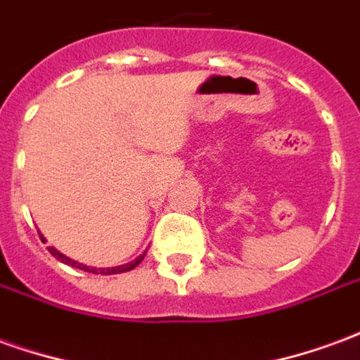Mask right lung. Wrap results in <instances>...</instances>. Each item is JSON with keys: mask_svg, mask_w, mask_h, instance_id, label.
I'll use <instances>...</instances> for the list:
<instances>
[{"mask_svg": "<svg viewBox=\"0 0 360 360\" xmlns=\"http://www.w3.org/2000/svg\"><path fill=\"white\" fill-rule=\"evenodd\" d=\"M48 250H50L51 255H53V257L58 258V260H61L63 264L73 266V268H79V270L90 271V274H102V276H111V274H123V271L133 270V268H136V266L141 264L142 260H144V257H146V252H144V255H141V257L136 258V260H133V262H129V264L115 266V268H92V266L81 264V262H75V260H71V258L65 257V255H61V252H59V250L53 249V247H50V249H48Z\"/></svg>", "mask_w": 360, "mask_h": 360, "instance_id": "obj_1", "label": "right lung"}]
</instances>
